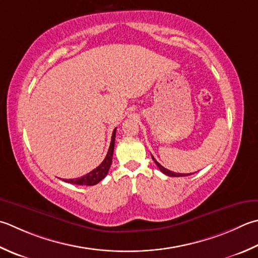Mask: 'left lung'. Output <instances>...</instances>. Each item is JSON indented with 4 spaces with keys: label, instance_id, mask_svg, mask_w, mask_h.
Segmentation results:
<instances>
[{
    "label": "left lung",
    "instance_id": "8db88e82",
    "mask_svg": "<svg viewBox=\"0 0 258 258\" xmlns=\"http://www.w3.org/2000/svg\"><path fill=\"white\" fill-rule=\"evenodd\" d=\"M152 159H153V161L155 162V164L158 165V168L160 169V171L161 172H163L164 174H166V175H169V176H186V175H190V174H194V173H184V174H182V173H175V172H172V171H170V170H168V169H165L164 166H162L161 165L158 161H156L154 158H153V155H152Z\"/></svg>",
    "mask_w": 258,
    "mask_h": 258
}]
</instances>
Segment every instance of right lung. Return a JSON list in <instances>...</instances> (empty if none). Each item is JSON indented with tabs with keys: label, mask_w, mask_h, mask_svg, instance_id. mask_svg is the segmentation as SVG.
Listing matches in <instances>:
<instances>
[{
	"label": "right lung",
	"mask_w": 258,
	"mask_h": 258,
	"mask_svg": "<svg viewBox=\"0 0 258 258\" xmlns=\"http://www.w3.org/2000/svg\"><path fill=\"white\" fill-rule=\"evenodd\" d=\"M115 136H116V128L114 130L112 135V141H110V145L108 149V152L106 154V158L100 163L97 168L90 171L89 173L82 176V178L76 179H63L64 182L72 183V184H78V185H95L97 184L99 181H102L108 173V170L112 164L113 153H114V145H115Z\"/></svg>",
	"instance_id": "obj_1"
}]
</instances>
